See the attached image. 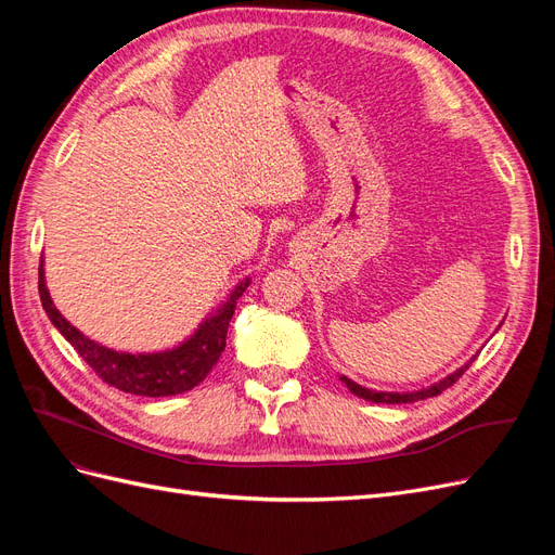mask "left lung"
Masks as SVG:
<instances>
[{
  "instance_id": "8db88e82",
  "label": "left lung",
  "mask_w": 555,
  "mask_h": 555,
  "mask_svg": "<svg viewBox=\"0 0 555 555\" xmlns=\"http://www.w3.org/2000/svg\"><path fill=\"white\" fill-rule=\"evenodd\" d=\"M475 361V359H473ZM473 361H467L463 367H459L456 373H451V375H447L444 379H440L438 384H430L428 389H418V391H405V393H386V391H373V389H365V386H361V384H357V382H351L349 377H340L345 384H347V389L354 393V396H359V398H363V400H371V402H386V405H398V402H416V400H426V398H433V396H440L444 389H449L451 384H456L459 382V377L467 371L469 367V363Z\"/></svg>"
}]
</instances>
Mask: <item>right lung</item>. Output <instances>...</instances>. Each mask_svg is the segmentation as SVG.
Listing matches in <instances>:
<instances>
[{
  "label": "right lung",
  "instance_id": "1",
  "mask_svg": "<svg viewBox=\"0 0 555 555\" xmlns=\"http://www.w3.org/2000/svg\"><path fill=\"white\" fill-rule=\"evenodd\" d=\"M249 278L238 282L236 289L227 298V304L206 317V322L194 331V335H190L178 347L153 351V354H129V351H115L90 340L88 335H82L76 326L66 322L53 306V298L48 294L43 278V261L39 263V296L50 322L55 324V328L72 343L82 361L106 384L125 393L147 398L184 393L206 379L212 365L222 357L227 347L229 322L233 310H236L238 298L249 287Z\"/></svg>",
  "mask_w": 555,
  "mask_h": 555
}]
</instances>
